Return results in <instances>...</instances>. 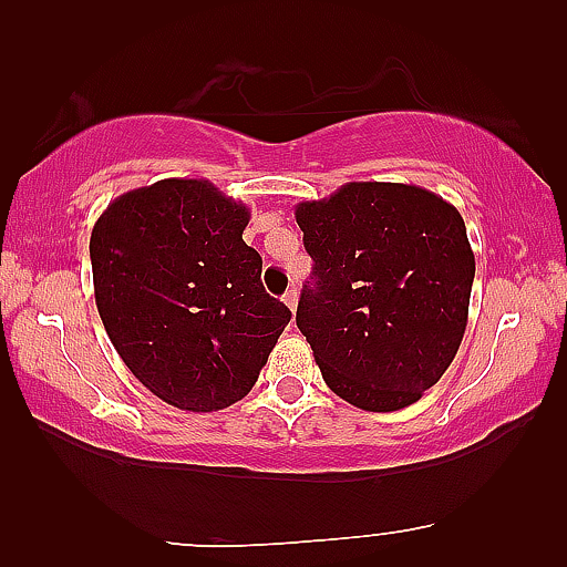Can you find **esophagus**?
Listing matches in <instances>:
<instances>
[{"label":"esophagus","mask_w":567,"mask_h":567,"mask_svg":"<svg viewBox=\"0 0 567 567\" xmlns=\"http://www.w3.org/2000/svg\"><path fill=\"white\" fill-rule=\"evenodd\" d=\"M282 302H285V305H287V309H290L292 315H295V311H297V290H295V287H292V290H287V292H285Z\"/></svg>","instance_id":"esophagus-1"}]
</instances>
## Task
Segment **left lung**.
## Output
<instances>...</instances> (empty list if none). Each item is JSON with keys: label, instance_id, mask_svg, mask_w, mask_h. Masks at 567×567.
Returning a JSON list of instances; mask_svg holds the SVG:
<instances>
[{"label": "left lung", "instance_id": "left-lung-1", "mask_svg": "<svg viewBox=\"0 0 567 567\" xmlns=\"http://www.w3.org/2000/svg\"><path fill=\"white\" fill-rule=\"evenodd\" d=\"M315 260L297 307L323 382L365 412L421 400L461 348L475 256L461 212L402 183H348L295 209Z\"/></svg>", "mask_w": 567, "mask_h": 567}]
</instances>
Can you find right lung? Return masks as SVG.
<instances>
[{
    "instance_id": "obj_1",
    "label": "right lung",
    "mask_w": 567,
    "mask_h": 567,
    "mask_svg": "<svg viewBox=\"0 0 567 567\" xmlns=\"http://www.w3.org/2000/svg\"><path fill=\"white\" fill-rule=\"evenodd\" d=\"M248 219L209 179L167 177L116 197L92 228L94 299L116 353L185 412L244 400L292 317L265 292Z\"/></svg>"
}]
</instances>
